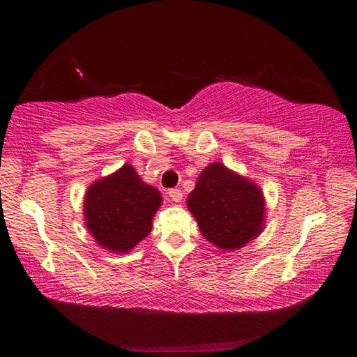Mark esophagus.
Instances as JSON below:
<instances>
[{
  "instance_id": "1",
  "label": "esophagus",
  "mask_w": 357,
  "mask_h": 357,
  "mask_svg": "<svg viewBox=\"0 0 357 357\" xmlns=\"http://www.w3.org/2000/svg\"><path fill=\"white\" fill-rule=\"evenodd\" d=\"M168 197H170L173 202L179 203L181 200H183V190H181V189H170V190H168Z\"/></svg>"
}]
</instances>
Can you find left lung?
Here are the masks:
<instances>
[{
  "label": "left lung",
  "mask_w": 357,
  "mask_h": 357,
  "mask_svg": "<svg viewBox=\"0 0 357 357\" xmlns=\"http://www.w3.org/2000/svg\"><path fill=\"white\" fill-rule=\"evenodd\" d=\"M187 208L203 236L223 250L241 249L263 229L264 198L259 187L222 164L204 168L189 193Z\"/></svg>",
  "instance_id": "8db88e82"
}]
</instances>
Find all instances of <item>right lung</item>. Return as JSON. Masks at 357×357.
<instances>
[{
  "label": "right lung",
  "mask_w": 357,
  "mask_h": 357,
  "mask_svg": "<svg viewBox=\"0 0 357 357\" xmlns=\"http://www.w3.org/2000/svg\"><path fill=\"white\" fill-rule=\"evenodd\" d=\"M160 193L144 184L132 165L89 185L84 219L96 241L112 252H129L151 233Z\"/></svg>",
  "instance_id": "obj_1"
}]
</instances>
